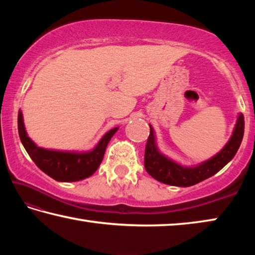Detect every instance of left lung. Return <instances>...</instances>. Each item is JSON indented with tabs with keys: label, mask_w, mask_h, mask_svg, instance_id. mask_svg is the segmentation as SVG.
I'll list each match as a JSON object with an SVG mask.
<instances>
[{
	"label": "left lung",
	"mask_w": 255,
	"mask_h": 255,
	"mask_svg": "<svg viewBox=\"0 0 255 255\" xmlns=\"http://www.w3.org/2000/svg\"><path fill=\"white\" fill-rule=\"evenodd\" d=\"M145 147L144 164L147 173L163 182L176 187H190L210 178L235 156L244 135V117L240 115L231 139L221 152L195 167H183L158 152L152 126Z\"/></svg>",
	"instance_id": "8db88e82"
}]
</instances>
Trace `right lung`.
Wrapping results in <instances>:
<instances>
[{
    "mask_svg": "<svg viewBox=\"0 0 255 255\" xmlns=\"http://www.w3.org/2000/svg\"><path fill=\"white\" fill-rule=\"evenodd\" d=\"M18 130L21 143L34 164L47 175L60 182H73L91 176L100 165L107 145L118 130L114 128L99 141L97 147L88 153H68L40 148L33 143L25 132L21 111L18 115Z\"/></svg>",
    "mask_w": 255,
    "mask_h": 255,
    "instance_id": "obj_1",
    "label": "right lung"
}]
</instances>
